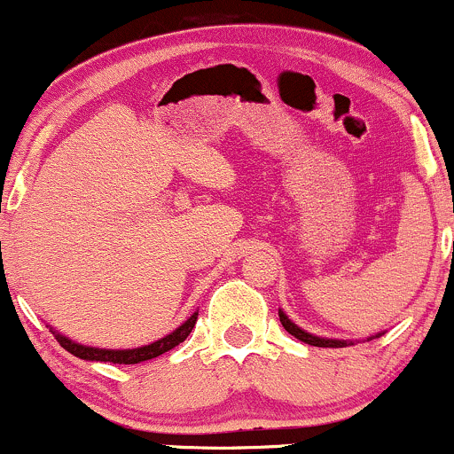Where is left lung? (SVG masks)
<instances>
[{
  "mask_svg": "<svg viewBox=\"0 0 454 454\" xmlns=\"http://www.w3.org/2000/svg\"><path fill=\"white\" fill-rule=\"evenodd\" d=\"M279 322L281 326L286 328V331L290 333V335H294L296 340H301L303 343H309V346H317V348H346V346H354V341H346V340H326V337H317V335H311V333L303 331L301 326H296L293 320H290L288 316L284 314V311L279 309ZM378 337V335H376ZM372 340V337H369Z\"/></svg>",
  "mask_w": 454,
  "mask_h": 454,
  "instance_id": "1",
  "label": "left lung"
}]
</instances>
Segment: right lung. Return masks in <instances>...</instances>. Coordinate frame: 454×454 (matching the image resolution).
Returning a JSON list of instances; mask_svg holds the SVG:
<instances>
[{
  "label": "right lung",
  "instance_id": "1",
  "mask_svg": "<svg viewBox=\"0 0 454 454\" xmlns=\"http://www.w3.org/2000/svg\"><path fill=\"white\" fill-rule=\"evenodd\" d=\"M196 320H198V311H194V314L187 317V320L179 328H175V331L170 333V335L161 337V340L149 343V346L132 348V350H106V348L81 346V343L67 340V337L61 335V333H55L53 328H51V333H53L55 340L59 341V346L64 348V350H67L70 354H74V356H78V358H82V361L137 364V363L149 361V358H155V356H160V354L173 350L175 346H179L181 341H185L187 335H190V333H192V328L196 326Z\"/></svg>",
  "mask_w": 454,
  "mask_h": 454
}]
</instances>
